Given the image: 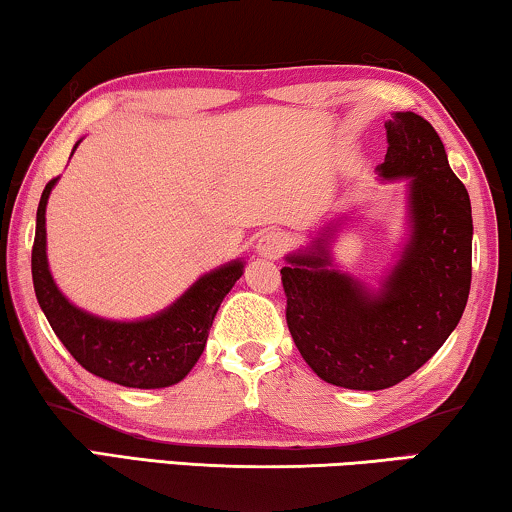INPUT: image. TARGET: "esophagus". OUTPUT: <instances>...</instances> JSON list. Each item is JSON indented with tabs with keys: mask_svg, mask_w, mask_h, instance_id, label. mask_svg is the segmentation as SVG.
Segmentation results:
<instances>
[{
	"mask_svg": "<svg viewBox=\"0 0 512 512\" xmlns=\"http://www.w3.org/2000/svg\"><path fill=\"white\" fill-rule=\"evenodd\" d=\"M287 250V239L278 232H264L257 239V253L266 259H278Z\"/></svg>",
	"mask_w": 512,
	"mask_h": 512,
	"instance_id": "esophagus-1",
	"label": "esophagus"
}]
</instances>
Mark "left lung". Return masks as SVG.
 Wrapping results in <instances>:
<instances>
[{"label":"left lung","mask_w":512,"mask_h":512,"mask_svg":"<svg viewBox=\"0 0 512 512\" xmlns=\"http://www.w3.org/2000/svg\"><path fill=\"white\" fill-rule=\"evenodd\" d=\"M384 179L407 177L411 239L384 289L329 269L326 239L282 266L287 326L317 377L354 391L400 384L437 354L460 322L471 287V202L441 137L414 112L386 121Z\"/></svg>","instance_id":"obj_1"}]
</instances>
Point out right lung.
Segmentation results:
<instances>
[{"label": "right lung", "mask_w": 512, "mask_h": 512, "mask_svg": "<svg viewBox=\"0 0 512 512\" xmlns=\"http://www.w3.org/2000/svg\"><path fill=\"white\" fill-rule=\"evenodd\" d=\"M57 179L45 186L36 211L32 278L38 305L71 356L91 375L128 388H165L193 370L207 347L213 317L243 264L232 262L207 273L156 317L110 322L68 303L50 276L45 257V204Z\"/></svg>", "instance_id": "obj_1"}]
</instances>
